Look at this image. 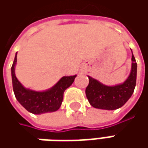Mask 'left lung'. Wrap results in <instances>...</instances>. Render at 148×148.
Wrapping results in <instances>:
<instances>
[{"instance_id": "left-lung-1", "label": "left lung", "mask_w": 148, "mask_h": 148, "mask_svg": "<svg viewBox=\"0 0 148 148\" xmlns=\"http://www.w3.org/2000/svg\"><path fill=\"white\" fill-rule=\"evenodd\" d=\"M89 85L86 95L89 103L96 109L114 110L122 107L134 93L137 79V62L132 52V66L124 82L115 86H105L96 79L88 76Z\"/></svg>"}]
</instances>
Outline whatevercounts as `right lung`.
I'll return each instance as SVG.
<instances>
[{
	"label": "right lung",
	"instance_id": "add662e5",
	"mask_svg": "<svg viewBox=\"0 0 148 148\" xmlns=\"http://www.w3.org/2000/svg\"><path fill=\"white\" fill-rule=\"evenodd\" d=\"M17 62V53L11 66V77L14 95L26 110L34 114H41L57 111L63 99V94L73 83L77 75L62 77L53 87L43 91H36L25 88L15 77L14 67Z\"/></svg>",
	"mask_w": 148,
	"mask_h": 148
}]
</instances>
